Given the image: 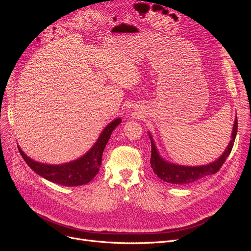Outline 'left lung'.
I'll list each match as a JSON object with an SVG mask.
<instances>
[{
  "mask_svg": "<svg viewBox=\"0 0 251 251\" xmlns=\"http://www.w3.org/2000/svg\"><path fill=\"white\" fill-rule=\"evenodd\" d=\"M237 128H238V122H237V117L233 125V131L231 141L228 144L226 151L213 163H209L204 166H197V167H189V166H182L175 165L165 161L163 157L159 154L153 139L150 133V138L151 141V166L154 172V174L162 179L165 182L172 183V184H189L196 180L201 179L204 176H208L212 174H216L221 169L223 164L225 163L228 155L230 154L234 141L237 134Z\"/></svg>",
  "mask_w": 251,
  "mask_h": 251,
  "instance_id": "left-lung-1",
  "label": "left lung"
}]
</instances>
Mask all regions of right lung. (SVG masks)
Masks as SVG:
<instances>
[{
	"label": "right lung",
	"mask_w": 251,
	"mask_h": 251,
	"mask_svg": "<svg viewBox=\"0 0 251 251\" xmlns=\"http://www.w3.org/2000/svg\"><path fill=\"white\" fill-rule=\"evenodd\" d=\"M121 122V118H118L107 125V127L102 130L95 146L84 155L73 162L62 165L43 164L30 159L19 147L18 150L26 164L43 178L68 187L84 185L94 179L99 173L103 150L107 146L114 129Z\"/></svg>",
	"instance_id": "obj_1"
}]
</instances>
